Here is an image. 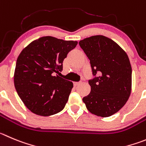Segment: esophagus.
<instances>
[{"mask_svg": "<svg viewBox=\"0 0 146 146\" xmlns=\"http://www.w3.org/2000/svg\"><path fill=\"white\" fill-rule=\"evenodd\" d=\"M80 84H81V82H74L73 83V85H74L75 86H77L79 85Z\"/></svg>", "mask_w": 146, "mask_h": 146, "instance_id": "esophagus-1", "label": "esophagus"}]
</instances>
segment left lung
Masks as SVG:
<instances>
[{
	"mask_svg": "<svg viewBox=\"0 0 146 146\" xmlns=\"http://www.w3.org/2000/svg\"><path fill=\"white\" fill-rule=\"evenodd\" d=\"M79 45L89 59L94 76L88 81L91 92L83 102L96 116H111L126 104L131 93L128 56L116 42L102 35L86 38Z\"/></svg>",
	"mask_w": 146,
	"mask_h": 146,
	"instance_id": "1",
	"label": "left lung"
}]
</instances>
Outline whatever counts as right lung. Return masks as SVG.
<instances>
[{
  "mask_svg": "<svg viewBox=\"0 0 146 146\" xmlns=\"http://www.w3.org/2000/svg\"><path fill=\"white\" fill-rule=\"evenodd\" d=\"M76 41L43 36L31 42L16 60L14 86L18 95L31 111L50 116L62 111L73 84L56 73Z\"/></svg>",
  "mask_w": 146,
  "mask_h": 146,
  "instance_id": "1",
  "label": "right lung"
}]
</instances>
